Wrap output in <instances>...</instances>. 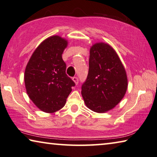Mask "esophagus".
<instances>
[{
	"label": "esophagus",
	"instance_id": "1",
	"mask_svg": "<svg viewBox=\"0 0 157 157\" xmlns=\"http://www.w3.org/2000/svg\"><path fill=\"white\" fill-rule=\"evenodd\" d=\"M72 80H73V81L74 82V83H75L76 85L78 84V77H76V76H75V77H73Z\"/></svg>",
	"mask_w": 157,
	"mask_h": 157
}]
</instances>
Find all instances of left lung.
<instances>
[{"label":"left lung","instance_id":"8db88e82","mask_svg":"<svg viewBox=\"0 0 157 157\" xmlns=\"http://www.w3.org/2000/svg\"><path fill=\"white\" fill-rule=\"evenodd\" d=\"M127 86L125 69L113 48L104 42L92 45L88 74L81 87L86 106L99 113L109 111L122 99Z\"/></svg>","mask_w":157,"mask_h":157}]
</instances>
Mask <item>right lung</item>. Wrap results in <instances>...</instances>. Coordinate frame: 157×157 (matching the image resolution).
Segmentation results:
<instances>
[{
    "label": "right lung",
    "mask_w": 157,
    "mask_h": 157,
    "mask_svg": "<svg viewBox=\"0 0 157 157\" xmlns=\"http://www.w3.org/2000/svg\"><path fill=\"white\" fill-rule=\"evenodd\" d=\"M67 40L58 35L47 38L30 57L24 74L29 98L38 109L48 113L61 109L75 86L66 74V64L62 58Z\"/></svg>",
    "instance_id": "1"
}]
</instances>
